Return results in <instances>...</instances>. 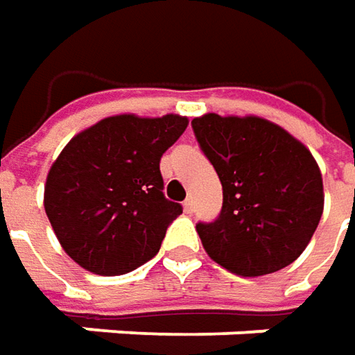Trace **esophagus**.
Returning a JSON list of instances; mask_svg holds the SVG:
<instances>
[{
	"instance_id": "34e87169",
	"label": "esophagus",
	"mask_w": 355,
	"mask_h": 355,
	"mask_svg": "<svg viewBox=\"0 0 355 355\" xmlns=\"http://www.w3.org/2000/svg\"><path fill=\"white\" fill-rule=\"evenodd\" d=\"M182 206H184V212H187V214H192V212H194V200H192V198H187Z\"/></svg>"
}]
</instances>
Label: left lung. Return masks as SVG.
Masks as SVG:
<instances>
[{
	"label": "left lung",
	"mask_w": 355,
	"mask_h": 355,
	"mask_svg": "<svg viewBox=\"0 0 355 355\" xmlns=\"http://www.w3.org/2000/svg\"><path fill=\"white\" fill-rule=\"evenodd\" d=\"M202 153L224 190L214 222H198L206 253L243 277L275 273L309 245L324 208L322 175L311 151L261 117L192 119Z\"/></svg>",
	"instance_id": "left-lung-1"
}]
</instances>
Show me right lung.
<instances>
[{"label": "right lung", "instance_id": "obj_1", "mask_svg": "<svg viewBox=\"0 0 355 355\" xmlns=\"http://www.w3.org/2000/svg\"><path fill=\"white\" fill-rule=\"evenodd\" d=\"M189 119L168 114L105 117L58 155L44 184V212L62 250L96 275H123L153 259L182 214L163 194L161 157Z\"/></svg>", "mask_w": 355, "mask_h": 355}]
</instances>
